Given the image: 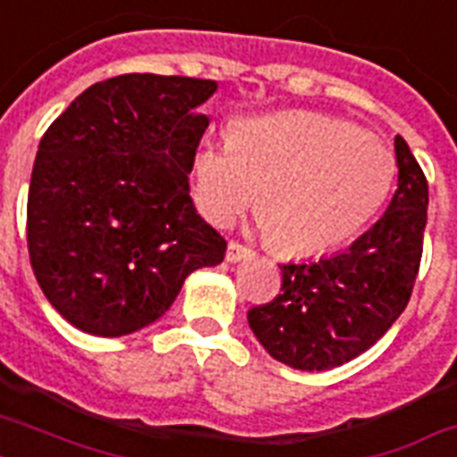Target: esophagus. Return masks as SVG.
I'll use <instances>...</instances> for the list:
<instances>
[{
    "instance_id": "1",
    "label": "esophagus",
    "mask_w": 457,
    "mask_h": 457,
    "mask_svg": "<svg viewBox=\"0 0 457 457\" xmlns=\"http://www.w3.org/2000/svg\"><path fill=\"white\" fill-rule=\"evenodd\" d=\"M251 256H253V251L246 249V246L239 242H229L228 251H225V261H228V263H239V261Z\"/></svg>"
}]
</instances>
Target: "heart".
Returning a JSON list of instances; mask_svg holds the SVG:
<instances>
[{"instance_id": "1", "label": "heart", "mask_w": 457, "mask_h": 457, "mask_svg": "<svg viewBox=\"0 0 457 457\" xmlns=\"http://www.w3.org/2000/svg\"><path fill=\"white\" fill-rule=\"evenodd\" d=\"M394 154L353 123L315 111L239 118L228 142H201L194 201L225 225L253 199L261 228L282 253L312 256L355 237L394 185ZM257 196H253V192Z\"/></svg>"}]
</instances>
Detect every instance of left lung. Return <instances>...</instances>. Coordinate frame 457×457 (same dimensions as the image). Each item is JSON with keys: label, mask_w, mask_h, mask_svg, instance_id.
<instances>
[{"label": "left lung", "mask_w": 457, "mask_h": 457, "mask_svg": "<svg viewBox=\"0 0 457 457\" xmlns=\"http://www.w3.org/2000/svg\"><path fill=\"white\" fill-rule=\"evenodd\" d=\"M398 187L384 215L346 251L287 263L282 289L249 311L261 346L294 370H332L375 346L411 301L429 206L425 172L394 139Z\"/></svg>", "instance_id": "8db88e82"}]
</instances>
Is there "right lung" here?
<instances>
[{"label":"right lung","mask_w":457,"mask_h":457,"mask_svg":"<svg viewBox=\"0 0 457 457\" xmlns=\"http://www.w3.org/2000/svg\"><path fill=\"white\" fill-rule=\"evenodd\" d=\"M215 80L130 73L87 87L39 142L28 251L46 301L73 327L123 337L156 322L228 244L194 208L199 113Z\"/></svg>","instance_id":"right-lung-1"}]
</instances>
